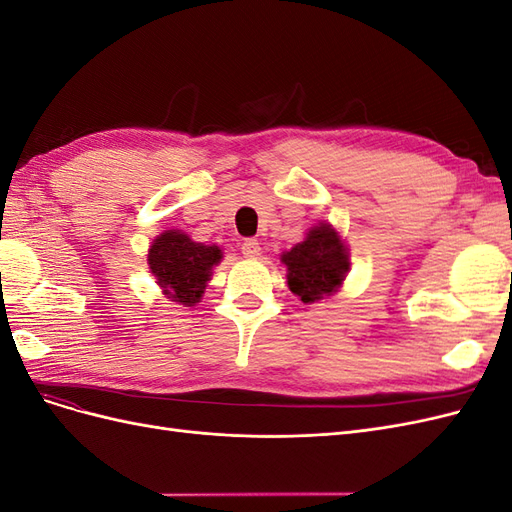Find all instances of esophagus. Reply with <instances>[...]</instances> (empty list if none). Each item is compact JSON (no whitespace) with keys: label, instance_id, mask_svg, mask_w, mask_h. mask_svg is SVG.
Instances as JSON below:
<instances>
[{"label":"esophagus","instance_id":"esophagus-1","mask_svg":"<svg viewBox=\"0 0 512 512\" xmlns=\"http://www.w3.org/2000/svg\"><path fill=\"white\" fill-rule=\"evenodd\" d=\"M241 252L245 258H258L260 256V243L256 239H245L241 243Z\"/></svg>","mask_w":512,"mask_h":512}]
</instances>
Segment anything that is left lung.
Here are the masks:
<instances>
[{
	"label": "left lung",
	"instance_id": "1",
	"mask_svg": "<svg viewBox=\"0 0 512 512\" xmlns=\"http://www.w3.org/2000/svg\"><path fill=\"white\" fill-rule=\"evenodd\" d=\"M290 292L303 303L329 299L344 286L350 271V250L329 222H318L305 239L280 256Z\"/></svg>",
	"mask_w": 512,
	"mask_h": 512
}]
</instances>
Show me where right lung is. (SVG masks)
Returning <instances> with one entry per match:
<instances>
[{
  "label": "right lung",
  "mask_w": 512,
  "mask_h": 512,
  "mask_svg": "<svg viewBox=\"0 0 512 512\" xmlns=\"http://www.w3.org/2000/svg\"><path fill=\"white\" fill-rule=\"evenodd\" d=\"M222 258L220 245L198 243L185 232L170 228L151 241L147 265L166 299L192 307L205 297L213 269Z\"/></svg>",
  "instance_id": "add662e5"
}]
</instances>
